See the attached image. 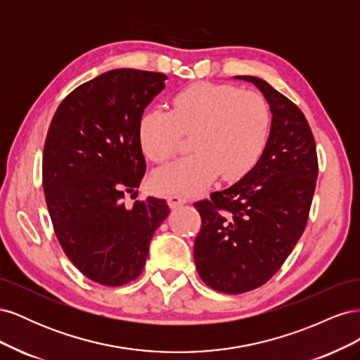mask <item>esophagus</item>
Listing matches in <instances>:
<instances>
[{"instance_id": "34e87169", "label": "esophagus", "mask_w": 360, "mask_h": 360, "mask_svg": "<svg viewBox=\"0 0 360 360\" xmlns=\"http://www.w3.org/2000/svg\"><path fill=\"white\" fill-rule=\"evenodd\" d=\"M188 200L181 197V195H169L168 197V205L171 207V209H176V207L181 205V204H186Z\"/></svg>"}]
</instances>
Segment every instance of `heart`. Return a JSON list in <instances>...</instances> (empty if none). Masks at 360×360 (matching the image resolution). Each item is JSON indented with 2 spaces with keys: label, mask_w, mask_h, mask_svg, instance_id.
<instances>
[{
  "label": "heart",
  "mask_w": 360,
  "mask_h": 360,
  "mask_svg": "<svg viewBox=\"0 0 360 360\" xmlns=\"http://www.w3.org/2000/svg\"><path fill=\"white\" fill-rule=\"evenodd\" d=\"M271 127L263 94L234 85L197 82L172 97V110L153 108L139 122L146 156L165 162L177 153L183 135H192L191 156L158 169L153 186L162 193H193L217 174L222 180L243 177L263 155Z\"/></svg>",
  "instance_id": "b5f03b06"
}]
</instances>
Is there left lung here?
I'll list each match as a JSON object with an SVG mask.
<instances>
[{
  "instance_id": "left-lung-1",
  "label": "left lung",
  "mask_w": 360,
  "mask_h": 360,
  "mask_svg": "<svg viewBox=\"0 0 360 360\" xmlns=\"http://www.w3.org/2000/svg\"><path fill=\"white\" fill-rule=\"evenodd\" d=\"M255 84L271 111L257 165L231 188L193 202L201 230L193 243L198 275L210 288L240 294L274 276L299 242L319 176L317 148L307 117L264 79Z\"/></svg>"
}]
</instances>
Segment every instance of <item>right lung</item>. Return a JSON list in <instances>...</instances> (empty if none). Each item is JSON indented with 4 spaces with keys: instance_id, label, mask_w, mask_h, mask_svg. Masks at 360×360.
Instances as JSON below:
<instances>
[{
    "instance_id": "add662e5",
    "label": "right lung",
    "mask_w": 360,
    "mask_h": 360,
    "mask_svg": "<svg viewBox=\"0 0 360 360\" xmlns=\"http://www.w3.org/2000/svg\"><path fill=\"white\" fill-rule=\"evenodd\" d=\"M159 72L115 69L84 82L53 114L43 148V192L53 231L84 276L106 287L136 279L165 200L126 207L146 174L139 122L165 89Z\"/></svg>"
}]
</instances>
